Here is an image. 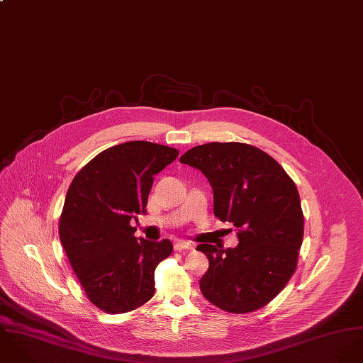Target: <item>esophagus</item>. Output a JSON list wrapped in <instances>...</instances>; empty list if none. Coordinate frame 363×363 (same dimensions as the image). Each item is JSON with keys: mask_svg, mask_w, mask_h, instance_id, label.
<instances>
[{"mask_svg": "<svg viewBox=\"0 0 363 363\" xmlns=\"http://www.w3.org/2000/svg\"><path fill=\"white\" fill-rule=\"evenodd\" d=\"M174 248L177 250V251H182V250H192L194 248V245L191 244V242H188V241H177L175 242V245H174Z\"/></svg>", "mask_w": 363, "mask_h": 363, "instance_id": "obj_1", "label": "esophagus"}]
</instances>
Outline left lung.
Returning <instances> with one entry per match:
<instances>
[{"label": "left lung", "mask_w": 363, "mask_h": 363, "mask_svg": "<svg viewBox=\"0 0 363 363\" xmlns=\"http://www.w3.org/2000/svg\"><path fill=\"white\" fill-rule=\"evenodd\" d=\"M179 161L201 169L213 188V212L237 227L238 245L201 244L209 269L202 294L228 313L267 306L297 267L304 220L293 179L269 154L245 143L196 145Z\"/></svg>", "instance_id": "obj_1"}]
</instances>
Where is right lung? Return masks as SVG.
<instances>
[{
    "label": "right lung",
    "mask_w": 363,
    "mask_h": 363,
    "mask_svg": "<svg viewBox=\"0 0 363 363\" xmlns=\"http://www.w3.org/2000/svg\"><path fill=\"white\" fill-rule=\"evenodd\" d=\"M177 157L172 147L128 142L104 150L74 177L60 241L86 297L105 313L136 310L154 294V271L172 242L138 240L130 220L145 213L152 177Z\"/></svg>",
    "instance_id": "1"
}]
</instances>
